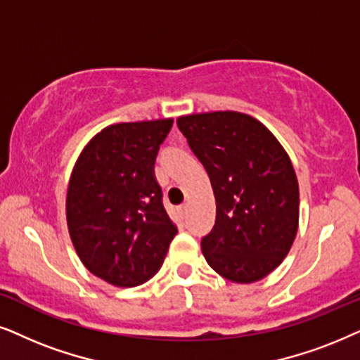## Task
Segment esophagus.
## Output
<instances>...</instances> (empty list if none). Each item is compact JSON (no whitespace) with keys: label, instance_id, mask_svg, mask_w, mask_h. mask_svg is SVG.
<instances>
[{"label":"esophagus","instance_id":"esophagus-1","mask_svg":"<svg viewBox=\"0 0 360 360\" xmlns=\"http://www.w3.org/2000/svg\"><path fill=\"white\" fill-rule=\"evenodd\" d=\"M186 214H188V204H184V205H181V207H179V215H181V217H186Z\"/></svg>","mask_w":360,"mask_h":360}]
</instances>
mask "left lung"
Here are the masks:
<instances>
[{
    "label": "left lung",
    "mask_w": 360,
    "mask_h": 360,
    "mask_svg": "<svg viewBox=\"0 0 360 360\" xmlns=\"http://www.w3.org/2000/svg\"><path fill=\"white\" fill-rule=\"evenodd\" d=\"M177 128L207 171L215 224L200 240L220 276L253 283L283 262L298 232L293 165L265 124L238 112L194 113Z\"/></svg>",
    "instance_id": "left-lung-1"
}]
</instances>
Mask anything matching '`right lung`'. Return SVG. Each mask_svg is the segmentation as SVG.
<instances>
[{
  "mask_svg": "<svg viewBox=\"0 0 360 360\" xmlns=\"http://www.w3.org/2000/svg\"><path fill=\"white\" fill-rule=\"evenodd\" d=\"M172 120L110 124L80 153L67 189V225L95 276L138 286L160 270L177 233L155 177Z\"/></svg>",
  "mask_w": 360,
  "mask_h": 360,
  "instance_id": "add662e5",
  "label": "right lung"
}]
</instances>
